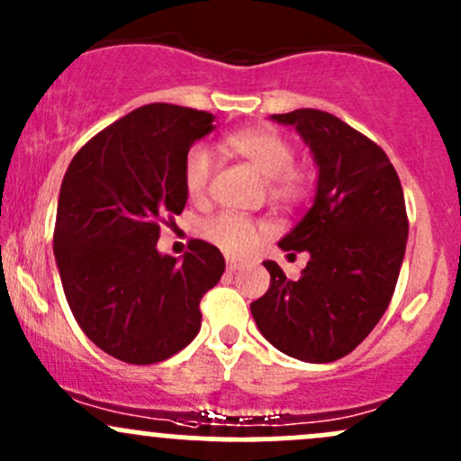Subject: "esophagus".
Masks as SVG:
<instances>
[{"label": "esophagus", "instance_id": "34e87169", "mask_svg": "<svg viewBox=\"0 0 461 461\" xmlns=\"http://www.w3.org/2000/svg\"><path fill=\"white\" fill-rule=\"evenodd\" d=\"M240 268H241V261L240 259H235V257H229V259H226V270L235 272V270H240Z\"/></svg>", "mask_w": 461, "mask_h": 461}]
</instances>
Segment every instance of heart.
Segmentation results:
<instances>
[{
  "label": "heart",
  "mask_w": 461,
  "mask_h": 461,
  "mask_svg": "<svg viewBox=\"0 0 461 461\" xmlns=\"http://www.w3.org/2000/svg\"><path fill=\"white\" fill-rule=\"evenodd\" d=\"M224 147L235 156L249 160L261 176L268 177V193L272 200L294 204L305 195L308 182L299 169L292 167V147L279 131L270 127H252L230 133ZM211 153L206 147H191L182 167V180L191 197H202L211 180ZM261 226L244 215L220 212L200 226V235L229 255H246L255 249L261 235Z\"/></svg>",
  "instance_id": "1"
}]
</instances>
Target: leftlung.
<instances>
[{"instance_id":"obj_1","label":"left lung","mask_w":461,"mask_h":461,"mask_svg":"<svg viewBox=\"0 0 461 461\" xmlns=\"http://www.w3.org/2000/svg\"><path fill=\"white\" fill-rule=\"evenodd\" d=\"M294 127L316 165L310 211L279 249L308 252L299 279L264 261L270 288L250 312L264 339L303 363L354 351L383 319L398 284L409 221L400 177L387 153L321 110L272 113Z\"/></svg>"}]
</instances>
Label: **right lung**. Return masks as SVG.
<instances>
[{
  "instance_id": "add662e5",
  "label": "right lung",
  "mask_w": 461,
  "mask_h": 461,
  "mask_svg": "<svg viewBox=\"0 0 461 461\" xmlns=\"http://www.w3.org/2000/svg\"><path fill=\"white\" fill-rule=\"evenodd\" d=\"M215 116L151 103L92 138L61 182L54 259L74 319L122 363L171 358L197 336L200 301L224 275V257L193 240L176 259L158 250L160 220L186 204V153Z\"/></svg>"
}]
</instances>
